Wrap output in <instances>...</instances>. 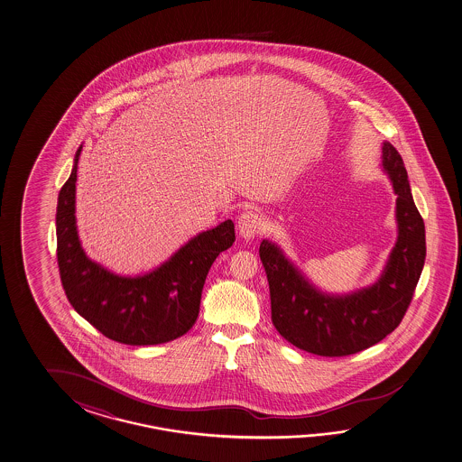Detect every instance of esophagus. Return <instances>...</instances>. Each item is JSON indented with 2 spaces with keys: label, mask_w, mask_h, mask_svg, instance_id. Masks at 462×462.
<instances>
[{
  "label": "esophagus",
  "mask_w": 462,
  "mask_h": 462,
  "mask_svg": "<svg viewBox=\"0 0 462 462\" xmlns=\"http://www.w3.org/2000/svg\"><path fill=\"white\" fill-rule=\"evenodd\" d=\"M238 232L244 238H253L263 230L262 217L254 210H245L238 216Z\"/></svg>",
  "instance_id": "1"
}]
</instances>
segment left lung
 I'll return each mask as SVG.
<instances>
[{
	"mask_svg": "<svg viewBox=\"0 0 462 462\" xmlns=\"http://www.w3.org/2000/svg\"><path fill=\"white\" fill-rule=\"evenodd\" d=\"M383 171L397 194L399 236L381 278L345 294H325L309 282L278 245L263 240L260 258L270 282L271 320L299 349L319 356H348L383 340L401 325L425 264V224L410 191L399 152L383 145Z\"/></svg>",
	"mask_w": 462,
	"mask_h": 462,
	"instance_id": "1",
	"label": "left lung"
}]
</instances>
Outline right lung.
Listing matches in <instances>:
<instances>
[{"instance_id": "add662e5", "label": "right lung", "mask_w": 462, "mask_h": 462, "mask_svg": "<svg viewBox=\"0 0 462 462\" xmlns=\"http://www.w3.org/2000/svg\"><path fill=\"white\" fill-rule=\"evenodd\" d=\"M81 147L61 186L57 204V262L69 302L109 340L132 346L160 345L191 328L212 263L236 242L226 220L202 232L143 276H117L91 262L79 244L75 218V183Z\"/></svg>"}]
</instances>
